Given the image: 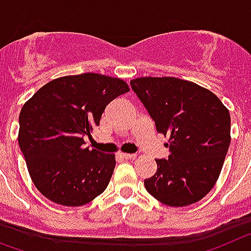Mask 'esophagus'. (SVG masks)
Instances as JSON below:
<instances>
[{
    "label": "esophagus",
    "instance_id": "34e87169",
    "mask_svg": "<svg viewBox=\"0 0 251 251\" xmlns=\"http://www.w3.org/2000/svg\"><path fill=\"white\" fill-rule=\"evenodd\" d=\"M119 156L121 159H126V160H131V159L136 158V155H135V154H125V152H120Z\"/></svg>",
    "mask_w": 251,
    "mask_h": 251
}]
</instances>
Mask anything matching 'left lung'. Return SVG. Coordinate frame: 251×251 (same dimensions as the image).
Here are the masks:
<instances>
[{
    "instance_id": "8db88e82",
    "label": "left lung",
    "mask_w": 251,
    "mask_h": 251,
    "mask_svg": "<svg viewBox=\"0 0 251 251\" xmlns=\"http://www.w3.org/2000/svg\"><path fill=\"white\" fill-rule=\"evenodd\" d=\"M156 131L168 136V159L144 180L162 203H196L213 188L230 147V112L211 91L174 77H141L130 82Z\"/></svg>"
}]
</instances>
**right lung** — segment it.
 I'll return each instance as SVG.
<instances>
[{"instance_id": "add662e5", "label": "right lung", "mask_w": 251, "mask_h": 251, "mask_svg": "<svg viewBox=\"0 0 251 251\" xmlns=\"http://www.w3.org/2000/svg\"><path fill=\"white\" fill-rule=\"evenodd\" d=\"M128 92L120 78L83 73L56 78L21 108L19 145L35 187L48 200L83 206L106 189L115 155L84 148L112 100Z\"/></svg>"}]
</instances>
